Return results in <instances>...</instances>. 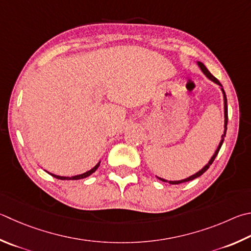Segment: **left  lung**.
I'll return each instance as SVG.
<instances>
[{
	"instance_id": "obj_1",
	"label": "left lung",
	"mask_w": 251,
	"mask_h": 251,
	"mask_svg": "<svg viewBox=\"0 0 251 251\" xmlns=\"http://www.w3.org/2000/svg\"><path fill=\"white\" fill-rule=\"evenodd\" d=\"M197 63H198V66H199L200 69H201V71H202L203 74H204V75L206 76L207 79H209L211 81H213L214 83H216L218 86H220V89H221L222 93H223V98H224V117H225V121H224V134L222 135V139H221V141H220V144H218V147H217V149L215 150V152H214V154L212 156V158L209 159V161L206 163V165H205V166L202 168V169L200 170V171H198L197 173H194V175L190 176L189 177H186V179H182V180H177V181H168V180H166V179H162V177H160V176H156L159 180H161L162 182H168V183H170V184H179V183H183V182H188V181H191V180H194L195 177L201 176L203 175V173L208 169L209 166L212 165L213 161H214V159L216 158L217 153H218V151H220V149H221L222 145H223V141H224V137L226 136L227 122H228V110H227V98H226V93H225V91H224V88H223V85L221 84V82L218 81V80L215 78V76H214V75L211 74V72L208 71L207 68L205 67L201 61H197Z\"/></svg>"
}]
</instances>
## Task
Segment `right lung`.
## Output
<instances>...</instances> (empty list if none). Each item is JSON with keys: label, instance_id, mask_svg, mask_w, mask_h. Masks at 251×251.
I'll return each instance as SVG.
<instances>
[{"label": "right lung", "instance_id": "1", "mask_svg": "<svg viewBox=\"0 0 251 251\" xmlns=\"http://www.w3.org/2000/svg\"><path fill=\"white\" fill-rule=\"evenodd\" d=\"M100 163H101V161H99L98 165H95L91 170L86 171V172H84V173H81V175H76V176H62L53 175V173H50V172H48V171H47V172L49 173V175H51L52 176H54V177H56V179H59V180H80V179H84V177L91 176L93 172L97 171V169L100 167Z\"/></svg>", "mask_w": 251, "mask_h": 251}]
</instances>
